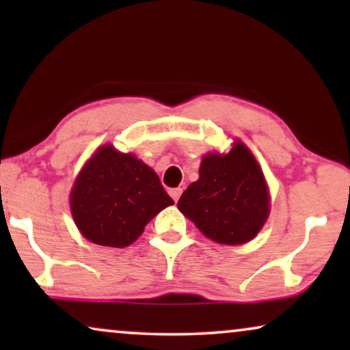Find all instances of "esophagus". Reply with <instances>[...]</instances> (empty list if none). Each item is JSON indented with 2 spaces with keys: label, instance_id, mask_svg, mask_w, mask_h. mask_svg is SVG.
Returning a JSON list of instances; mask_svg holds the SVG:
<instances>
[{
  "label": "esophagus",
  "instance_id": "1",
  "mask_svg": "<svg viewBox=\"0 0 350 350\" xmlns=\"http://www.w3.org/2000/svg\"><path fill=\"white\" fill-rule=\"evenodd\" d=\"M181 193H183V189H181V188H172V189L169 191V194L172 196V199H174V200H175V202H176V200H178V199H180V196H181Z\"/></svg>",
  "mask_w": 350,
  "mask_h": 350
}]
</instances>
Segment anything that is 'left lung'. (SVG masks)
Masks as SVG:
<instances>
[{
    "label": "left lung",
    "mask_w": 350,
    "mask_h": 350,
    "mask_svg": "<svg viewBox=\"0 0 350 350\" xmlns=\"http://www.w3.org/2000/svg\"><path fill=\"white\" fill-rule=\"evenodd\" d=\"M178 208L218 243L239 245L255 237L269 215V194L248 148L237 142L228 154L205 156Z\"/></svg>",
    "instance_id": "1"
}]
</instances>
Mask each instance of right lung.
Listing matches in <instances>:
<instances>
[{
    "label": "right lung",
    "instance_id": "right-lung-1",
    "mask_svg": "<svg viewBox=\"0 0 350 350\" xmlns=\"http://www.w3.org/2000/svg\"><path fill=\"white\" fill-rule=\"evenodd\" d=\"M70 204L85 239L122 248L135 242L150 219L174 200L151 167L107 145L81 170Z\"/></svg>",
    "mask_w": 350,
    "mask_h": 350
}]
</instances>
